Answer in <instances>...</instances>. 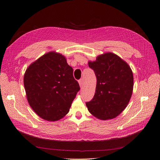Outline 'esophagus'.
<instances>
[{"instance_id":"obj_1","label":"esophagus","mask_w":160,"mask_h":160,"mask_svg":"<svg viewBox=\"0 0 160 160\" xmlns=\"http://www.w3.org/2000/svg\"><path fill=\"white\" fill-rule=\"evenodd\" d=\"M79 84H80V86L82 88L83 86V84H84V79H80L79 81Z\"/></svg>"}]
</instances>
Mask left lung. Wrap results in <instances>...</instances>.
I'll return each mask as SVG.
<instances>
[{
  "label": "left lung",
  "mask_w": 160,
  "mask_h": 160,
  "mask_svg": "<svg viewBox=\"0 0 160 160\" xmlns=\"http://www.w3.org/2000/svg\"><path fill=\"white\" fill-rule=\"evenodd\" d=\"M88 65L97 78L93 98L86 102L89 112L102 120L113 119L126 108L133 89V74L126 61L112 52L97 57Z\"/></svg>",
  "instance_id": "left-lung-1"
}]
</instances>
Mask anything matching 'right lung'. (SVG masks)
Segmentation results:
<instances>
[{"label": "right lung", "instance_id": "right-lung-1", "mask_svg": "<svg viewBox=\"0 0 160 160\" xmlns=\"http://www.w3.org/2000/svg\"><path fill=\"white\" fill-rule=\"evenodd\" d=\"M29 105L41 118L50 122L63 118L80 90L73 69L64 55L50 52L32 63L24 74Z\"/></svg>", "mask_w": 160, "mask_h": 160}]
</instances>
